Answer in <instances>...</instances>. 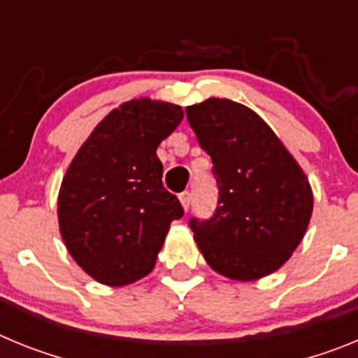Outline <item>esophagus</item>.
<instances>
[{
  "label": "esophagus",
  "mask_w": 358,
  "mask_h": 358,
  "mask_svg": "<svg viewBox=\"0 0 358 358\" xmlns=\"http://www.w3.org/2000/svg\"><path fill=\"white\" fill-rule=\"evenodd\" d=\"M179 199H181V204H182V208H185V210L188 211L189 204H192V192H182V194L179 195Z\"/></svg>",
  "instance_id": "esophagus-1"
}]
</instances>
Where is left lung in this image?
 I'll return each instance as SVG.
<instances>
[{
  "instance_id": "1",
  "label": "left lung",
  "mask_w": 358,
  "mask_h": 358,
  "mask_svg": "<svg viewBox=\"0 0 358 358\" xmlns=\"http://www.w3.org/2000/svg\"><path fill=\"white\" fill-rule=\"evenodd\" d=\"M213 163L217 208L188 220L208 264L233 280H258L285 264L314 208L308 179L267 123L242 103L210 98L186 107Z\"/></svg>"
}]
</instances>
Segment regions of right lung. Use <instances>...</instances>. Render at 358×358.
<instances>
[{
  "mask_svg": "<svg viewBox=\"0 0 358 358\" xmlns=\"http://www.w3.org/2000/svg\"><path fill=\"white\" fill-rule=\"evenodd\" d=\"M181 120L173 103L147 98L122 103L98 123L62 179V240L73 260L103 285L147 276L170 222L185 215L163 186L156 156Z\"/></svg>",
  "mask_w": 358,
  "mask_h": 358,
  "instance_id": "obj_1",
  "label": "right lung"
}]
</instances>
